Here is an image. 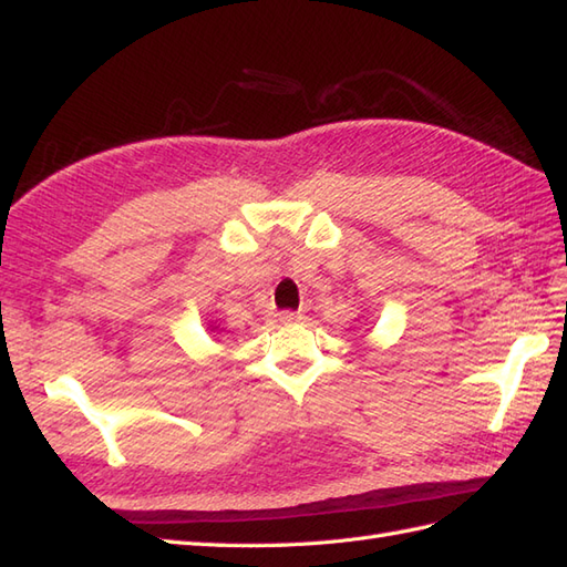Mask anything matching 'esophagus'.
<instances>
[{
	"mask_svg": "<svg viewBox=\"0 0 567 567\" xmlns=\"http://www.w3.org/2000/svg\"><path fill=\"white\" fill-rule=\"evenodd\" d=\"M278 321L280 323H297V321H301V311H282V313H278Z\"/></svg>",
	"mask_w": 567,
	"mask_h": 567,
	"instance_id": "obj_1",
	"label": "esophagus"
}]
</instances>
